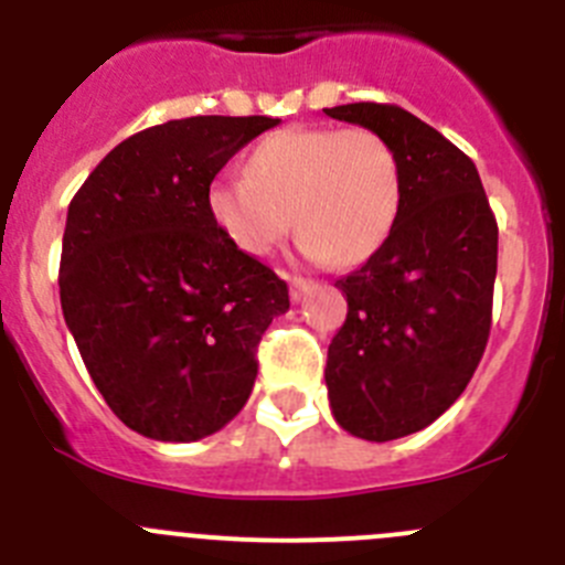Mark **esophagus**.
<instances>
[{
    "mask_svg": "<svg viewBox=\"0 0 565 565\" xmlns=\"http://www.w3.org/2000/svg\"><path fill=\"white\" fill-rule=\"evenodd\" d=\"M315 284L312 281H307V278H300V276H292L289 278V298L295 300V303H298L300 298H303V295L309 292V289H312Z\"/></svg>",
    "mask_w": 565,
    "mask_h": 565,
    "instance_id": "obj_1",
    "label": "esophagus"
}]
</instances>
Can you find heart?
I'll use <instances>...</instances> for the list:
<instances>
[{
    "instance_id": "1",
    "label": "heart",
    "mask_w": 565,
    "mask_h": 565,
    "mask_svg": "<svg viewBox=\"0 0 565 565\" xmlns=\"http://www.w3.org/2000/svg\"><path fill=\"white\" fill-rule=\"evenodd\" d=\"M398 152L371 128H284L247 158V175L209 183L205 205L247 256H267L287 231L300 250L356 265L382 247L402 209Z\"/></svg>"
}]
</instances>
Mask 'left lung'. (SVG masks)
I'll list each match as a JSON object with an SVG mask.
<instances>
[{"mask_svg":"<svg viewBox=\"0 0 565 565\" xmlns=\"http://www.w3.org/2000/svg\"><path fill=\"white\" fill-rule=\"evenodd\" d=\"M393 145L404 194L393 231L340 278L348 318L329 345L334 420L384 443L426 429L460 398L484 354L499 228L471 158L398 105L323 108Z\"/></svg>","mask_w":565,"mask_h":565,"instance_id":"1","label":"left lung"}]
</instances>
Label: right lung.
Masks as SVG:
<instances>
[{
    "instance_id": "right-lung-1",
    "label": "right lung",
    "mask_w": 565,
    "mask_h": 565,
    "mask_svg": "<svg viewBox=\"0 0 565 565\" xmlns=\"http://www.w3.org/2000/svg\"><path fill=\"white\" fill-rule=\"evenodd\" d=\"M270 116H189L116 145L68 203L63 320L114 415L189 443L223 429L289 289L214 225L209 183Z\"/></svg>"
}]
</instances>
